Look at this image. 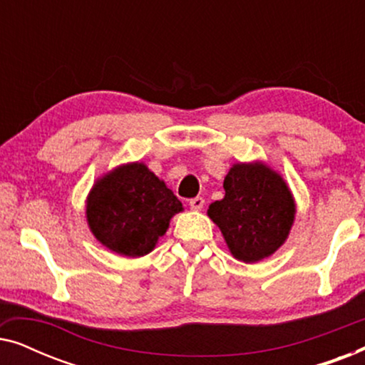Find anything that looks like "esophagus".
Wrapping results in <instances>:
<instances>
[{"instance_id":"1","label":"esophagus","mask_w":365,"mask_h":365,"mask_svg":"<svg viewBox=\"0 0 365 365\" xmlns=\"http://www.w3.org/2000/svg\"><path fill=\"white\" fill-rule=\"evenodd\" d=\"M189 207L192 209V211H201V209L204 207V199L202 197H194L189 201Z\"/></svg>"}]
</instances>
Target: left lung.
<instances>
[{"mask_svg": "<svg viewBox=\"0 0 365 365\" xmlns=\"http://www.w3.org/2000/svg\"><path fill=\"white\" fill-rule=\"evenodd\" d=\"M224 197L207 216L221 231L229 252L252 264L272 256L287 241L296 199L277 171L264 161L236 163L224 178Z\"/></svg>", "mask_w": 365, "mask_h": 365, "instance_id": "obj_1", "label": "left lung"}]
</instances>
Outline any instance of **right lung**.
<instances>
[{"mask_svg":"<svg viewBox=\"0 0 365 365\" xmlns=\"http://www.w3.org/2000/svg\"><path fill=\"white\" fill-rule=\"evenodd\" d=\"M182 204L144 163L119 164L94 181L86 197L93 236L119 256L143 257L156 247Z\"/></svg>","mask_w":365,"mask_h":365,"instance_id":"right-lung-1","label":"right lung"}]
</instances>
